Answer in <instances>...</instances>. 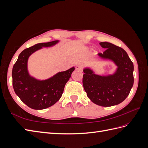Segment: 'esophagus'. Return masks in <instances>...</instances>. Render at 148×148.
Returning a JSON list of instances; mask_svg holds the SVG:
<instances>
[{"mask_svg": "<svg viewBox=\"0 0 148 148\" xmlns=\"http://www.w3.org/2000/svg\"><path fill=\"white\" fill-rule=\"evenodd\" d=\"M76 70L78 71H82L83 70V67L81 65H77L76 66Z\"/></svg>", "mask_w": 148, "mask_h": 148, "instance_id": "obj_1", "label": "esophagus"}]
</instances>
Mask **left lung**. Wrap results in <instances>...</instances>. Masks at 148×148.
Wrapping results in <instances>:
<instances>
[{
    "label": "left lung",
    "instance_id": "left-lung-1",
    "mask_svg": "<svg viewBox=\"0 0 148 148\" xmlns=\"http://www.w3.org/2000/svg\"><path fill=\"white\" fill-rule=\"evenodd\" d=\"M106 49L98 56L113 61L118 68L112 75H96L89 68L83 70V85L87 96L95 104L103 107L117 105L128 96L134 83V66L127 53L108 42L99 43Z\"/></svg>",
    "mask_w": 148,
    "mask_h": 148
}]
</instances>
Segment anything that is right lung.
<instances>
[{
    "label": "right lung",
    "mask_w": 148,
    "mask_h": 148,
    "mask_svg": "<svg viewBox=\"0 0 148 148\" xmlns=\"http://www.w3.org/2000/svg\"><path fill=\"white\" fill-rule=\"evenodd\" d=\"M58 42L57 40L39 43L25 49L13 66L12 84L15 92L22 102L33 109L42 110L56 104L60 99L65 84L75 70L72 67L41 81L29 75L28 71L29 57L42 47H51Z\"/></svg>",
    "instance_id": "add662e5"
}]
</instances>
